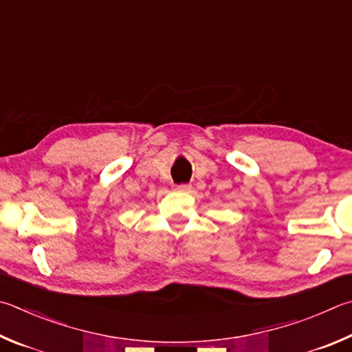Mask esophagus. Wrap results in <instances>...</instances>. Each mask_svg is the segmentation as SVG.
I'll return each mask as SVG.
<instances>
[{"instance_id": "obj_1", "label": "esophagus", "mask_w": 352, "mask_h": 352, "mask_svg": "<svg viewBox=\"0 0 352 352\" xmlns=\"http://www.w3.org/2000/svg\"><path fill=\"white\" fill-rule=\"evenodd\" d=\"M190 184H188V183H182V184H177L175 186V189L177 190H180V192H188V190H190Z\"/></svg>"}]
</instances>
